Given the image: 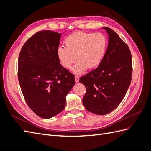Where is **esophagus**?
<instances>
[{"label": "esophagus", "instance_id": "obj_1", "mask_svg": "<svg viewBox=\"0 0 151 151\" xmlns=\"http://www.w3.org/2000/svg\"><path fill=\"white\" fill-rule=\"evenodd\" d=\"M75 81H76V83H78V82L79 81V77L78 76H75Z\"/></svg>", "mask_w": 151, "mask_h": 151}]
</instances>
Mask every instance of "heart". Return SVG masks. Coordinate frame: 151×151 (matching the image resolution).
Masks as SVG:
<instances>
[{
    "mask_svg": "<svg viewBox=\"0 0 151 151\" xmlns=\"http://www.w3.org/2000/svg\"><path fill=\"white\" fill-rule=\"evenodd\" d=\"M65 47H59L57 55L61 65L70 68L76 58L78 60L72 68L76 74L84 73L87 68L93 69L101 63L106 53L108 40L101 33L76 32L65 38Z\"/></svg>",
    "mask_w": 151,
    "mask_h": 151,
    "instance_id": "b5f03b06",
    "label": "heart"
}]
</instances>
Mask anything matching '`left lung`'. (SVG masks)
I'll use <instances>...</instances> for the list:
<instances>
[{
	"mask_svg": "<svg viewBox=\"0 0 151 151\" xmlns=\"http://www.w3.org/2000/svg\"><path fill=\"white\" fill-rule=\"evenodd\" d=\"M108 45L98 67L81 77L86 88L83 99L88 111L104 115L114 110L124 98L132 76V61L128 45L113 29L104 27Z\"/></svg>",
	"mask_w": 151,
	"mask_h": 151,
	"instance_id": "1",
	"label": "left lung"
}]
</instances>
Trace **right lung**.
<instances>
[{"mask_svg": "<svg viewBox=\"0 0 151 151\" xmlns=\"http://www.w3.org/2000/svg\"><path fill=\"white\" fill-rule=\"evenodd\" d=\"M61 33L38 31L22 46L18 58V80L25 101L36 115L50 118L65 108L74 76L59 62Z\"/></svg>", "mask_w": 151, "mask_h": 151, "instance_id": "1", "label": "right lung"}]
</instances>
